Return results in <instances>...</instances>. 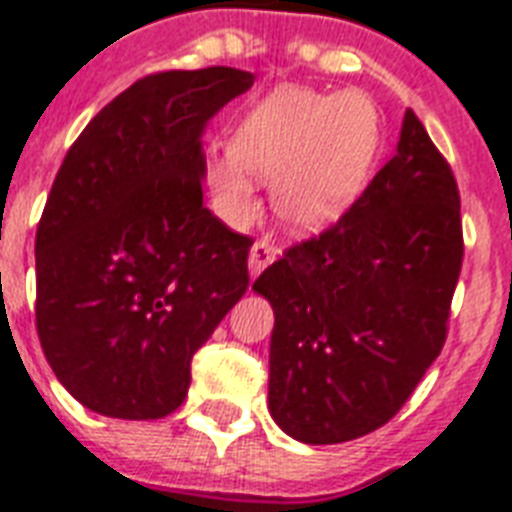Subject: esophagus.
<instances>
[{
    "instance_id": "1",
    "label": "esophagus",
    "mask_w": 512,
    "mask_h": 512,
    "mask_svg": "<svg viewBox=\"0 0 512 512\" xmlns=\"http://www.w3.org/2000/svg\"><path fill=\"white\" fill-rule=\"evenodd\" d=\"M276 255H279L276 244H271V241H265V239L255 241L252 249H249V271H252V276L265 271V268L276 260Z\"/></svg>"
}]
</instances>
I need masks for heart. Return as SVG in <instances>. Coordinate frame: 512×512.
Returning a JSON list of instances; mask_svg holds the SVG:
<instances>
[{
	"instance_id": "1",
	"label": "heart",
	"mask_w": 512,
	"mask_h": 512,
	"mask_svg": "<svg viewBox=\"0 0 512 512\" xmlns=\"http://www.w3.org/2000/svg\"><path fill=\"white\" fill-rule=\"evenodd\" d=\"M380 143V111L364 92L279 90L249 111L207 180L233 220L252 207L247 172L273 180L276 215L295 231H321L364 191Z\"/></svg>"
}]
</instances>
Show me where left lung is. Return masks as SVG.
<instances>
[{
    "instance_id": "1",
    "label": "left lung",
    "mask_w": 512,
    "mask_h": 512,
    "mask_svg": "<svg viewBox=\"0 0 512 512\" xmlns=\"http://www.w3.org/2000/svg\"><path fill=\"white\" fill-rule=\"evenodd\" d=\"M457 180L409 108L396 156L252 284L276 313L268 406L303 444L393 420L444 348L462 271Z\"/></svg>"
}]
</instances>
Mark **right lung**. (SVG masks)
Here are the masks:
<instances>
[{
	"instance_id": "obj_1",
	"label": "right lung",
	"mask_w": 512,
	"mask_h": 512,
	"mask_svg": "<svg viewBox=\"0 0 512 512\" xmlns=\"http://www.w3.org/2000/svg\"><path fill=\"white\" fill-rule=\"evenodd\" d=\"M249 71H156L68 148L36 228V335L63 388L119 420H159L193 353L249 287L252 239L201 199V130Z\"/></svg>"
}]
</instances>
